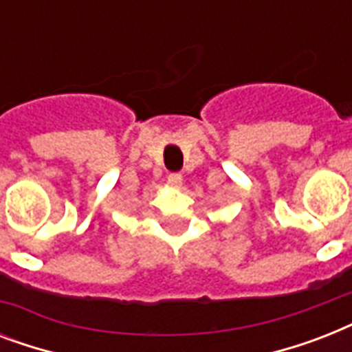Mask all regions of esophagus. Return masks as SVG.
<instances>
[{
    "label": "esophagus",
    "instance_id": "obj_1",
    "mask_svg": "<svg viewBox=\"0 0 352 352\" xmlns=\"http://www.w3.org/2000/svg\"><path fill=\"white\" fill-rule=\"evenodd\" d=\"M168 184H170L171 188H181L182 184L181 173H170V175H168Z\"/></svg>",
    "mask_w": 352,
    "mask_h": 352
}]
</instances>
